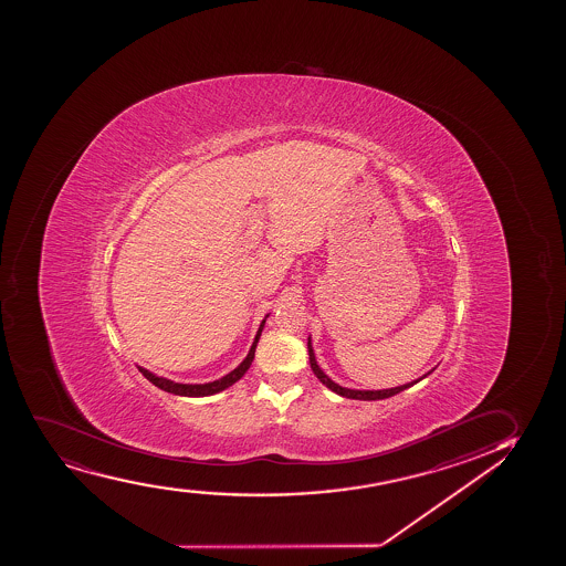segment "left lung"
Instances as JSON below:
<instances>
[{"label":"left lung","mask_w":566,"mask_h":566,"mask_svg":"<svg viewBox=\"0 0 566 566\" xmlns=\"http://www.w3.org/2000/svg\"><path fill=\"white\" fill-rule=\"evenodd\" d=\"M307 352H310V364H312L313 374L318 377V381H321L323 385H326L328 389L334 390V392L339 395V397L353 398V400H384V398L395 397V395H398V392H402L403 389H408V387H411V385L419 384L422 377H427L429 374L434 371V368H432V370L427 371V374H424L422 377H419V379H413V381H410V384L398 385V387H390V389H347V387H342V385L336 384V381H332L331 377L326 376L325 371H323V368L318 366L317 358H315V352H313L312 336L307 338Z\"/></svg>","instance_id":"8db88e82"}]
</instances>
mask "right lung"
I'll return each mask as SVG.
<instances>
[{"instance_id":"right-lung-1","label":"right lung","mask_w":566,"mask_h":566,"mask_svg":"<svg viewBox=\"0 0 566 566\" xmlns=\"http://www.w3.org/2000/svg\"><path fill=\"white\" fill-rule=\"evenodd\" d=\"M268 317H270V313H268L266 317L262 318L259 331H256V336H254L253 345H251V349H249L248 357L243 358V360L235 366L234 370L228 371L227 376L219 377V379H214V381H209V384H177V381H171L168 377L156 376V374L147 370L144 366H137V370L142 371V374L149 379L150 384L156 385L158 389L171 392V395H179V397H211V395H217V392L228 389L230 385H234L235 381H240L241 377L245 376V371L251 368L254 358V349H256L260 334H262V328L266 325Z\"/></svg>"}]
</instances>
